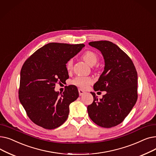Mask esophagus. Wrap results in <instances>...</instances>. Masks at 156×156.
<instances>
[{"label": "esophagus", "mask_w": 156, "mask_h": 156, "mask_svg": "<svg viewBox=\"0 0 156 156\" xmlns=\"http://www.w3.org/2000/svg\"><path fill=\"white\" fill-rule=\"evenodd\" d=\"M78 92H79V95H80V96L83 95L85 94V92H84L83 90H81V89H79V90H78Z\"/></svg>", "instance_id": "34e87169"}]
</instances>
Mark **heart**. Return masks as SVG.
Here are the masks:
<instances>
[{
	"label": "heart",
	"instance_id": "1",
	"mask_svg": "<svg viewBox=\"0 0 156 156\" xmlns=\"http://www.w3.org/2000/svg\"><path fill=\"white\" fill-rule=\"evenodd\" d=\"M83 59L90 66H94L98 61V56L96 53L93 51H88L85 52L82 55ZM66 68L68 71L73 68V59H70L66 63ZM92 80L89 77L78 76L75 78L73 81V83L82 88H86L90 85Z\"/></svg>",
	"mask_w": 156,
	"mask_h": 156
}]
</instances>
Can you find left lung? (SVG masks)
<instances>
[{"mask_svg":"<svg viewBox=\"0 0 156 156\" xmlns=\"http://www.w3.org/2000/svg\"><path fill=\"white\" fill-rule=\"evenodd\" d=\"M99 50L104 59V70L94 85L95 91L106 94L98 100L94 92L88 105L89 117L99 126L111 128L122 122L137 101V72L129 57L109 41L88 44Z\"/></svg>","mask_w":156,"mask_h":156,"instance_id":"left-lung-1","label":"left lung"}]
</instances>
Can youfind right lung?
<instances>
[{"label": "right lung", "mask_w": 156, "mask_h": 156, "mask_svg": "<svg viewBox=\"0 0 156 156\" xmlns=\"http://www.w3.org/2000/svg\"><path fill=\"white\" fill-rule=\"evenodd\" d=\"M85 45L49 43L33 54L20 73L19 99L29 118L45 129H55L67 119L69 104L79 97L75 85L64 92L54 90L55 84L69 78L66 63Z\"/></svg>", "instance_id": "right-lung-1"}]
</instances>
